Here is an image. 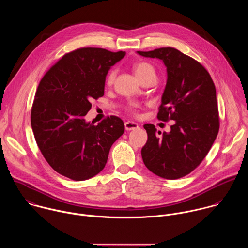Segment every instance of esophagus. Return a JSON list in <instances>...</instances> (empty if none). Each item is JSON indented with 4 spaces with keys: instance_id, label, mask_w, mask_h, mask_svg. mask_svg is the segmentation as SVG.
Instances as JSON below:
<instances>
[{
    "instance_id": "obj_1",
    "label": "esophagus",
    "mask_w": 248,
    "mask_h": 248,
    "mask_svg": "<svg viewBox=\"0 0 248 248\" xmlns=\"http://www.w3.org/2000/svg\"><path fill=\"white\" fill-rule=\"evenodd\" d=\"M124 127H125L126 130H133V129H136L138 127V124H136L134 122H131V121H128V122L124 123Z\"/></svg>"
}]
</instances>
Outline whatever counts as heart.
<instances>
[{
    "label": "heart",
    "mask_w": 248,
    "mask_h": 248,
    "mask_svg": "<svg viewBox=\"0 0 248 248\" xmlns=\"http://www.w3.org/2000/svg\"><path fill=\"white\" fill-rule=\"evenodd\" d=\"M134 73L136 75V77L141 79L145 77H149V76H156V73H155V68L154 66L147 62H139L137 63L134 64ZM115 78H116V72L115 69H112L109 72L108 76H107V83L108 84H113L114 80H115ZM130 112H135V108L134 107H129L128 109Z\"/></svg>",
    "instance_id": "obj_1"
}]
</instances>
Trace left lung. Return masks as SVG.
I'll use <instances>...</instances> for the list:
<instances>
[{"label": "left lung", "instance_id": "obj_1", "mask_svg": "<svg viewBox=\"0 0 248 248\" xmlns=\"http://www.w3.org/2000/svg\"><path fill=\"white\" fill-rule=\"evenodd\" d=\"M137 53L165 63L168 79L157 118L174 121L170 131L161 136L154 124L143 125L148 139L141 156L153 173L167 180L181 179L200 165L218 135L215 84L200 62L174 48Z\"/></svg>", "mask_w": 248, "mask_h": 248}]
</instances>
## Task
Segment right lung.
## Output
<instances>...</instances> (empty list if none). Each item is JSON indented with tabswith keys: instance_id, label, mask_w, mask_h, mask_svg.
<instances>
[{
	"instance_id": "obj_1",
	"label": "right lung",
	"mask_w": 248,
	"mask_h": 248,
	"mask_svg": "<svg viewBox=\"0 0 248 248\" xmlns=\"http://www.w3.org/2000/svg\"><path fill=\"white\" fill-rule=\"evenodd\" d=\"M125 52L79 48L66 53L42 78L31 108V126L48 164L60 174L85 181L107 163L111 146L123 135L116 116L97 125L86 123L91 101L104 95L106 76Z\"/></svg>"
}]
</instances>
